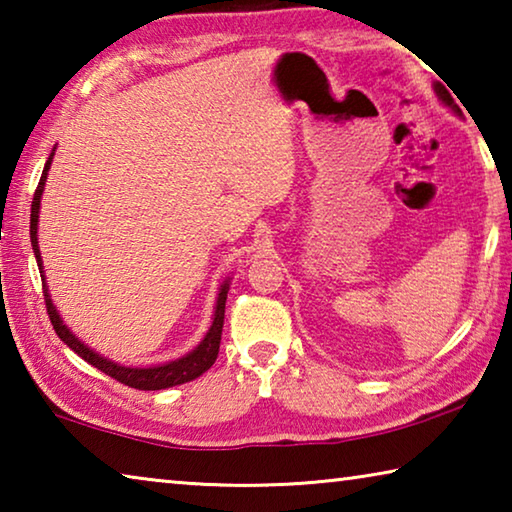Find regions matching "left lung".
Returning <instances> with one entry per match:
<instances>
[{"instance_id":"left-lung-1","label":"left lung","mask_w":512,"mask_h":512,"mask_svg":"<svg viewBox=\"0 0 512 512\" xmlns=\"http://www.w3.org/2000/svg\"><path fill=\"white\" fill-rule=\"evenodd\" d=\"M436 92H438V97L447 103V106H454V101H452V97H449V92L445 90V85L438 83V85H436Z\"/></svg>"}]
</instances>
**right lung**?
I'll return each instance as SVG.
<instances>
[{"mask_svg": "<svg viewBox=\"0 0 512 512\" xmlns=\"http://www.w3.org/2000/svg\"><path fill=\"white\" fill-rule=\"evenodd\" d=\"M49 164H51V155L45 164V171H42L40 183L36 187V194H33V203H31V246H33V253H36L40 268H42V259H40V250H38V212H40V196H42V189H45ZM42 293H45V305H47L49 320H51V325H54L56 334L60 336V341H63L67 348H72L76 354H79V357L88 361L90 366L99 368L101 372H106L108 377L117 379L119 384L137 388V391H162V388L185 384V381H192L196 377H201L205 370H210L216 357H219L223 318H225V298H228V282L221 287L219 300H216L214 323L210 327V332H207V336L203 339V343L198 345L194 352H189L187 357L176 359L171 363H164V366H155V368H124V366H117V363L99 357V354L92 352L90 348H85V345L63 325V320L58 318L56 307L51 305V298H49L45 284H42Z\"/></svg>", "mask_w": 512, "mask_h": 512, "instance_id": "obj_1", "label": "right lung"}]
</instances>
